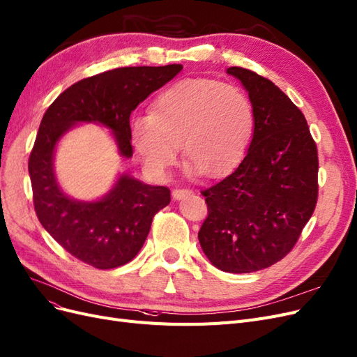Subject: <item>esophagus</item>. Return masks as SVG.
<instances>
[{"label": "esophagus", "mask_w": 357, "mask_h": 357, "mask_svg": "<svg viewBox=\"0 0 357 357\" xmlns=\"http://www.w3.org/2000/svg\"><path fill=\"white\" fill-rule=\"evenodd\" d=\"M190 194H192V191L187 190V188H176L172 191V197H174L175 200H181V199H183V197H187Z\"/></svg>", "instance_id": "34e87169"}]
</instances>
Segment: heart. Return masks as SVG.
Returning a JSON list of instances; mask_svg holds the SVG:
<instances>
[{"instance_id":"heart-1","label":"heart","mask_w":357,"mask_h":357,"mask_svg":"<svg viewBox=\"0 0 357 357\" xmlns=\"http://www.w3.org/2000/svg\"><path fill=\"white\" fill-rule=\"evenodd\" d=\"M255 109L245 92L213 79H187L162 91L151 113L130 119L129 135L144 166L165 176L179 144L191 174H228L244 157L255 132Z\"/></svg>"}]
</instances>
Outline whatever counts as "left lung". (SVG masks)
<instances>
[{"instance_id":"left-lung-1","label":"left lung","mask_w":357,"mask_h":357,"mask_svg":"<svg viewBox=\"0 0 357 357\" xmlns=\"http://www.w3.org/2000/svg\"><path fill=\"white\" fill-rule=\"evenodd\" d=\"M255 109L253 139L240 166L202 194L199 241L212 265L248 273L284 259L318 202V150L296 104L269 79L229 68Z\"/></svg>"}]
</instances>
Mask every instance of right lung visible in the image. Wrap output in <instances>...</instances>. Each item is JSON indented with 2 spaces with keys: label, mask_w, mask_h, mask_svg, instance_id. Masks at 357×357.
Listing matches in <instances>:
<instances>
[{
  "label": "right lung",
  "mask_w": 357,
  "mask_h": 357,
  "mask_svg": "<svg viewBox=\"0 0 357 357\" xmlns=\"http://www.w3.org/2000/svg\"><path fill=\"white\" fill-rule=\"evenodd\" d=\"M181 70L182 64L139 66L82 79L61 92L39 125L29 157L36 216L66 252L97 269L119 268L138 255L154 215L170 203V191L122 174L100 200H75L54 174L57 144L75 125L96 123L110 129L119 154L130 158V113Z\"/></svg>",
  "instance_id": "add662e5"
}]
</instances>
